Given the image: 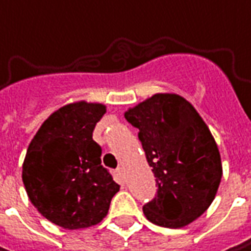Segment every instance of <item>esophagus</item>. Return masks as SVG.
<instances>
[{"label": "esophagus", "mask_w": 251, "mask_h": 251, "mask_svg": "<svg viewBox=\"0 0 251 251\" xmlns=\"http://www.w3.org/2000/svg\"><path fill=\"white\" fill-rule=\"evenodd\" d=\"M117 175H120L121 177H124V168H123V166H120V168L117 169Z\"/></svg>", "instance_id": "1"}]
</instances>
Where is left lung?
Listing matches in <instances>:
<instances>
[{
	"mask_svg": "<svg viewBox=\"0 0 251 251\" xmlns=\"http://www.w3.org/2000/svg\"><path fill=\"white\" fill-rule=\"evenodd\" d=\"M139 139L157 194L143 206L160 227L180 228L212 204L223 176L218 146L194 105L176 94H154L124 112Z\"/></svg>",
	"mask_w": 251,
	"mask_h": 251,
	"instance_id": "8db88e82",
	"label": "left lung"
}]
</instances>
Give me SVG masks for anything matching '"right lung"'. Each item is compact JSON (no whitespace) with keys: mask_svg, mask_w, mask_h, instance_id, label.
Instances as JSON below:
<instances>
[{"mask_svg":"<svg viewBox=\"0 0 251 251\" xmlns=\"http://www.w3.org/2000/svg\"><path fill=\"white\" fill-rule=\"evenodd\" d=\"M105 105L78 101L60 107L28 144L23 183L31 204L66 230L92 227L108 214L120 191L101 165V147L92 140Z\"/></svg>","mask_w":251,"mask_h":251,"instance_id":"right-lung-1","label":"right lung"}]
</instances>
